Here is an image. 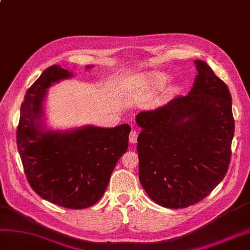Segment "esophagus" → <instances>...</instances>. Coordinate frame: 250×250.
Wrapping results in <instances>:
<instances>
[{
	"mask_svg": "<svg viewBox=\"0 0 250 250\" xmlns=\"http://www.w3.org/2000/svg\"><path fill=\"white\" fill-rule=\"evenodd\" d=\"M137 137H138V132H137L136 129H134L130 133L129 141L131 142V144H136V142H137Z\"/></svg>",
	"mask_w": 250,
	"mask_h": 250,
	"instance_id": "1",
	"label": "esophagus"
}]
</instances>
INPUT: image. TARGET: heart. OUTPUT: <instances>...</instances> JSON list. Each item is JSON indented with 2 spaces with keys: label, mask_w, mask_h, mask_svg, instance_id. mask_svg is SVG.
<instances>
[{
  "label": "heart",
  "mask_w": 250,
  "mask_h": 250,
  "mask_svg": "<svg viewBox=\"0 0 250 250\" xmlns=\"http://www.w3.org/2000/svg\"><path fill=\"white\" fill-rule=\"evenodd\" d=\"M162 82V78H156V83H161Z\"/></svg>",
  "instance_id": "1"
}]
</instances>
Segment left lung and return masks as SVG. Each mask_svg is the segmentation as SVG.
<instances>
[{
  "instance_id": "1",
  "label": "left lung",
  "mask_w": 250,
  "mask_h": 250,
  "mask_svg": "<svg viewBox=\"0 0 250 250\" xmlns=\"http://www.w3.org/2000/svg\"><path fill=\"white\" fill-rule=\"evenodd\" d=\"M189 93L136 116L139 180L163 208H184L223 180L231 156L234 120L226 83L203 61Z\"/></svg>"
}]
</instances>
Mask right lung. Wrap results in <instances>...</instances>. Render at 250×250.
<instances>
[{"label":"right lung","instance_id":"add662e5","mask_svg":"<svg viewBox=\"0 0 250 250\" xmlns=\"http://www.w3.org/2000/svg\"><path fill=\"white\" fill-rule=\"evenodd\" d=\"M72 76L53 65L27 90L21 105L17 144L32 189L62 208L83 209L103 197L116 163L126 152L131 126L88 125L62 133L45 130L42 117L47 89Z\"/></svg>","mask_w":250,"mask_h":250}]
</instances>
